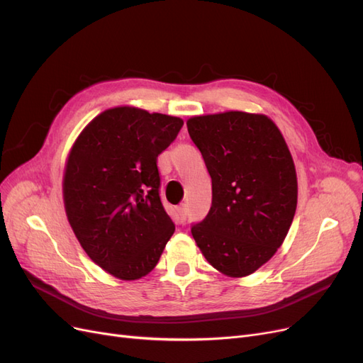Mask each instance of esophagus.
Here are the masks:
<instances>
[{"label":"esophagus","instance_id":"obj_1","mask_svg":"<svg viewBox=\"0 0 363 363\" xmlns=\"http://www.w3.org/2000/svg\"><path fill=\"white\" fill-rule=\"evenodd\" d=\"M177 212H179L180 221H182V223L186 221V216H188V208H186V204H182V206L177 208Z\"/></svg>","mask_w":363,"mask_h":363}]
</instances>
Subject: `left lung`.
<instances>
[{
	"label": "left lung",
	"instance_id": "8db88e82",
	"mask_svg": "<svg viewBox=\"0 0 363 363\" xmlns=\"http://www.w3.org/2000/svg\"><path fill=\"white\" fill-rule=\"evenodd\" d=\"M188 131L212 179V206L191 232L203 256L228 277H245L283 244L298 184L279 127L259 113L192 116Z\"/></svg>",
	"mask_w": 363,
	"mask_h": 363
}]
</instances>
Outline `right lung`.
Segmentation results:
<instances>
[{
    "label": "right lung",
    "mask_w": 363,
    "mask_h": 363,
    "mask_svg": "<svg viewBox=\"0 0 363 363\" xmlns=\"http://www.w3.org/2000/svg\"><path fill=\"white\" fill-rule=\"evenodd\" d=\"M182 127L177 116L113 107L95 116L69 151L68 221L86 255L116 279L147 276L174 233L159 195L157 156Z\"/></svg>",
    "instance_id": "right-lung-1"
}]
</instances>
